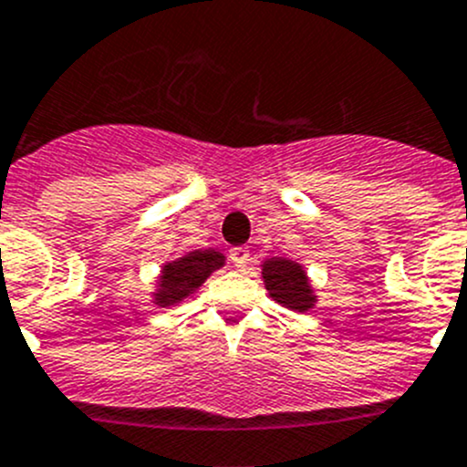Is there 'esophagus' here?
<instances>
[{"label":"esophagus","mask_w":467,"mask_h":467,"mask_svg":"<svg viewBox=\"0 0 467 467\" xmlns=\"http://www.w3.org/2000/svg\"><path fill=\"white\" fill-rule=\"evenodd\" d=\"M248 257H251V253H248L246 246L230 248V260H233V265L239 266V269L248 265Z\"/></svg>","instance_id":"1"}]
</instances>
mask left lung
I'll use <instances>...</instances> for the list:
<instances>
[{"instance_id": "left-lung-1", "label": "left lung", "mask_w": 467, "mask_h": 467, "mask_svg": "<svg viewBox=\"0 0 467 467\" xmlns=\"http://www.w3.org/2000/svg\"><path fill=\"white\" fill-rule=\"evenodd\" d=\"M262 278H265L269 296L283 303L285 307L296 312H306L315 306V292H312L307 275L301 265L285 257H271L262 265Z\"/></svg>"}]
</instances>
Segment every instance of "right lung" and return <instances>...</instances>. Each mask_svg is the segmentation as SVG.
Wrapping results in <instances>:
<instances>
[{
	"label": "right lung",
	"mask_w": 467,
	"mask_h": 467,
	"mask_svg": "<svg viewBox=\"0 0 467 467\" xmlns=\"http://www.w3.org/2000/svg\"><path fill=\"white\" fill-rule=\"evenodd\" d=\"M225 262L223 253L207 248V251H192L175 262L164 265L160 275V289L155 294L157 306H173L182 298L192 296L198 287L212 275V271L221 269Z\"/></svg>",
	"instance_id": "add662e5"
}]
</instances>
